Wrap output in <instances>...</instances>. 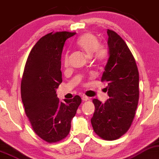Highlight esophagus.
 I'll return each instance as SVG.
<instances>
[{
    "mask_svg": "<svg viewBox=\"0 0 159 159\" xmlns=\"http://www.w3.org/2000/svg\"><path fill=\"white\" fill-rule=\"evenodd\" d=\"M82 100H83L84 101H87V100H89V98L86 95H83L82 96Z\"/></svg>",
    "mask_w": 159,
    "mask_h": 159,
    "instance_id": "1",
    "label": "esophagus"
}]
</instances>
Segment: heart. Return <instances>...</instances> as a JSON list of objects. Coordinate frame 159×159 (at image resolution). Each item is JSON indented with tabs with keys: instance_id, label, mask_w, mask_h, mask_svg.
<instances>
[{
	"instance_id": "heart-1",
	"label": "heart",
	"mask_w": 159,
	"mask_h": 159,
	"mask_svg": "<svg viewBox=\"0 0 159 159\" xmlns=\"http://www.w3.org/2000/svg\"><path fill=\"white\" fill-rule=\"evenodd\" d=\"M75 45L81 50L86 56H91L95 53L96 58L101 60L105 57L106 51L103 46L98 45V40L94 34L90 33L84 34L76 40ZM65 65H68V56L65 58Z\"/></svg>"
}]
</instances>
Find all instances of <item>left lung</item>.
I'll return each instance as SVG.
<instances>
[{
  "label": "left lung",
  "instance_id": "8db88e82",
  "mask_svg": "<svg viewBox=\"0 0 159 159\" xmlns=\"http://www.w3.org/2000/svg\"><path fill=\"white\" fill-rule=\"evenodd\" d=\"M108 59L101 81L109 98L105 103L93 100L91 119L94 131L106 140H115L129 129L139 101L138 68L131 52L116 32L108 29Z\"/></svg>",
  "mask_w": 159,
  "mask_h": 159
}]
</instances>
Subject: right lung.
Masks as SVG:
<instances>
[{
	"instance_id": "right-lung-1",
	"label": "right lung",
	"mask_w": 159,
	"mask_h": 159,
	"mask_svg": "<svg viewBox=\"0 0 159 159\" xmlns=\"http://www.w3.org/2000/svg\"><path fill=\"white\" fill-rule=\"evenodd\" d=\"M75 33L51 32L36 43L26 61L21 98L26 115L40 138L52 143L69 134L71 121L81 103L80 96L60 101L56 89L62 82L61 53L65 41Z\"/></svg>"
}]
</instances>
